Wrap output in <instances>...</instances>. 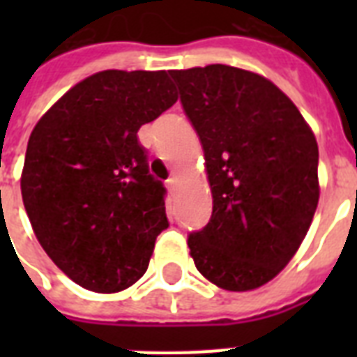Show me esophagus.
I'll use <instances>...</instances> for the list:
<instances>
[{"label":"esophagus","mask_w":357,"mask_h":357,"mask_svg":"<svg viewBox=\"0 0 357 357\" xmlns=\"http://www.w3.org/2000/svg\"><path fill=\"white\" fill-rule=\"evenodd\" d=\"M167 189L170 195H176V192H178V179L176 178L167 179Z\"/></svg>","instance_id":"1"}]
</instances>
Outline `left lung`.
Masks as SVG:
<instances>
[{
  "instance_id": "obj_1",
  "label": "left lung",
  "mask_w": 357,
  "mask_h": 357,
  "mask_svg": "<svg viewBox=\"0 0 357 357\" xmlns=\"http://www.w3.org/2000/svg\"><path fill=\"white\" fill-rule=\"evenodd\" d=\"M170 75L213 192L209 222L187 238L196 268L226 291L261 287L296 254L315 215V135L263 75L226 64Z\"/></svg>"
}]
</instances>
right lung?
Returning a JSON list of instances; mask_svg holds the SVG:
<instances>
[{
	"label": "right lung",
	"mask_w": 357,
	"mask_h": 357,
	"mask_svg": "<svg viewBox=\"0 0 357 357\" xmlns=\"http://www.w3.org/2000/svg\"><path fill=\"white\" fill-rule=\"evenodd\" d=\"M176 100L165 70H105L70 89L33 129L25 211L42 248L81 287L119 293L148 268L168 228L167 189L137 133Z\"/></svg>",
	"instance_id": "right-lung-1"
}]
</instances>
